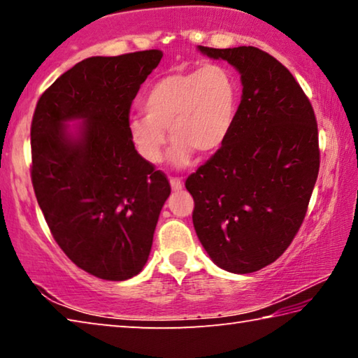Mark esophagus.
Returning <instances> with one entry per match:
<instances>
[{"mask_svg": "<svg viewBox=\"0 0 358 358\" xmlns=\"http://www.w3.org/2000/svg\"><path fill=\"white\" fill-rule=\"evenodd\" d=\"M171 186L173 191H181V187H183V181H181L180 178H171Z\"/></svg>", "mask_w": 358, "mask_h": 358, "instance_id": "esophagus-1", "label": "esophagus"}]
</instances>
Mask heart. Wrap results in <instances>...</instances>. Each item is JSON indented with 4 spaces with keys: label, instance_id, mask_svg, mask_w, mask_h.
<instances>
[{
    "label": "heart",
    "instance_id": "obj_1",
    "mask_svg": "<svg viewBox=\"0 0 358 358\" xmlns=\"http://www.w3.org/2000/svg\"><path fill=\"white\" fill-rule=\"evenodd\" d=\"M240 104L238 80L227 66L205 63L196 71L173 72L145 93V113L131 117L128 134L137 153L150 164L164 157L167 132L173 138L171 159L189 164L194 150L211 153L232 132Z\"/></svg>",
    "mask_w": 358,
    "mask_h": 358
}]
</instances>
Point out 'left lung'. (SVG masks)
Segmentation results:
<instances>
[{"label": "left lung", "instance_id": "1", "mask_svg": "<svg viewBox=\"0 0 358 358\" xmlns=\"http://www.w3.org/2000/svg\"><path fill=\"white\" fill-rule=\"evenodd\" d=\"M199 50L232 64L243 94L227 141L186 178L194 229L217 266L252 273L287 250L305 220L320 164L316 115L286 66L260 48Z\"/></svg>", "mask_w": 358, "mask_h": 358}]
</instances>
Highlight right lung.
<instances>
[{"instance_id":"obj_1","label":"right lung","mask_w":358,"mask_h":358,"mask_svg":"<svg viewBox=\"0 0 358 358\" xmlns=\"http://www.w3.org/2000/svg\"><path fill=\"white\" fill-rule=\"evenodd\" d=\"M161 50L92 57L66 71L36 104L31 181L47 226L78 268L124 281L143 268L161 208L164 173L137 153L129 108ZM85 121L72 136L66 120Z\"/></svg>"}]
</instances>
